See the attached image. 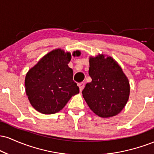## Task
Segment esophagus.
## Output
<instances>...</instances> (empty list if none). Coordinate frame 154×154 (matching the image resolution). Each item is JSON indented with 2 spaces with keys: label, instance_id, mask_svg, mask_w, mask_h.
<instances>
[{
  "label": "esophagus",
  "instance_id": "1",
  "mask_svg": "<svg viewBox=\"0 0 154 154\" xmlns=\"http://www.w3.org/2000/svg\"><path fill=\"white\" fill-rule=\"evenodd\" d=\"M78 85H79V91L82 92V90H83V88H84V87H85V82L79 83Z\"/></svg>",
  "mask_w": 154,
  "mask_h": 154
}]
</instances>
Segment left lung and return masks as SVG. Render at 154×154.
<instances>
[{
	"instance_id": "8db88e82",
	"label": "left lung",
	"mask_w": 154,
	"mask_h": 154,
	"mask_svg": "<svg viewBox=\"0 0 154 154\" xmlns=\"http://www.w3.org/2000/svg\"><path fill=\"white\" fill-rule=\"evenodd\" d=\"M91 82L85 85L82 96L95 114L107 118L118 114L125 106L130 85L122 68L111 57L103 55L89 60Z\"/></svg>"
}]
</instances>
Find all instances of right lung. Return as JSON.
<instances>
[{
  "label": "right lung",
  "instance_id": "obj_1",
  "mask_svg": "<svg viewBox=\"0 0 154 154\" xmlns=\"http://www.w3.org/2000/svg\"><path fill=\"white\" fill-rule=\"evenodd\" d=\"M80 52L75 51L73 56ZM71 54L56 49L43 56L26 74V93L35 109L44 114L59 112L79 88L68 66Z\"/></svg>",
  "mask_w": 154,
  "mask_h": 154
}]
</instances>
